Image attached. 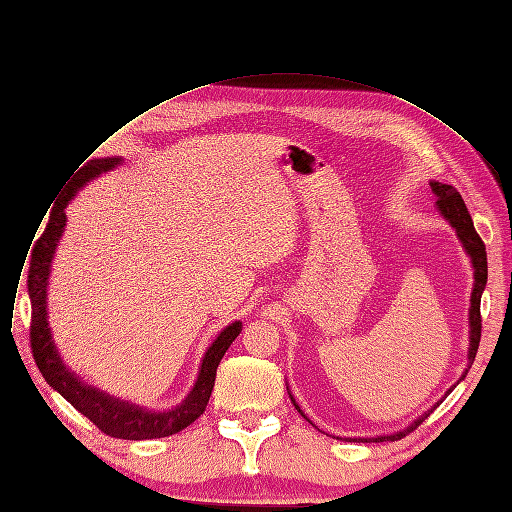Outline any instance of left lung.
Segmentation results:
<instances>
[{
  "label": "left lung",
  "mask_w": 512,
  "mask_h": 512,
  "mask_svg": "<svg viewBox=\"0 0 512 512\" xmlns=\"http://www.w3.org/2000/svg\"><path fill=\"white\" fill-rule=\"evenodd\" d=\"M432 186V192L438 196V210L442 213V217L453 225L457 229V235L463 242V248L467 250V254L471 256V262H473V268H475V283H473V293H471V310H469V326H471V347H469V364H473L475 359V353H477V347H479V339H482V312H479V304H482V293L486 289V281H488V254H486V244L482 242V237L477 235L475 227H473V221H471V215L469 210L461 198V194L453 188V186H446V184H438V182H430ZM471 368V366H469ZM467 374V370H465ZM463 374V378H465ZM461 378V380H463ZM450 393V390H448ZM295 403V401H293ZM297 407V405H295ZM299 409V407H297ZM302 413V411H299ZM304 415V413H302ZM306 417V415H304ZM430 417V413L422 415L419 419H415V422L403 430V432H397V434H390V436H378V438H357L362 442H368V440H376V442H384V440H401L403 436H407L409 432H413L415 428L422 426V422H426V419ZM353 440V438H349Z\"/></svg>",
  "instance_id": "obj_1"
}]
</instances>
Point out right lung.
Returning a JSON list of instances; mask_svg holds the SVG:
<instances>
[{
  "label": "right lung",
  "mask_w": 512,
  "mask_h": 512,
  "mask_svg": "<svg viewBox=\"0 0 512 512\" xmlns=\"http://www.w3.org/2000/svg\"><path fill=\"white\" fill-rule=\"evenodd\" d=\"M117 163L119 159H93L84 163L76 173H72L70 182L62 194V202L53 206L49 223L37 239V246L33 248V256H30L28 264V295L30 304H33V312H30V347H33L35 362L43 378L49 382V386H53L72 407H76L84 417H88L103 434L124 440L163 438L182 432L204 413L210 393H213L217 368L229 345L235 341L239 333H242V322H233L225 330H221V335L208 347L202 359L200 374L194 388L190 390V395L182 405H177L171 411L150 413L126 401L113 399L109 395L99 393L93 386H84L72 372L66 370L62 359H59L55 351V345L51 341V330L47 324V279L51 258L66 227L64 208L68 206L70 198L88 182V179L97 177L99 173L115 167Z\"/></svg>",
  "instance_id": "obj_1"
}]
</instances>
